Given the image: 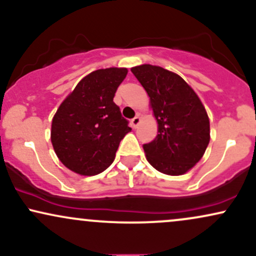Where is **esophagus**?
<instances>
[{
    "label": "esophagus",
    "mask_w": 256,
    "mask_h": 256,
    "mask_svg": "<svg viewBox=\"0 0 256 256\" xmlns=\"http://www.w3.org/2000/svg\"><path fill=\"white\" fill-rule=\"evenodd\" d=\"M140 116H134V119L131 120V125H132V128H136L137 126H138V124H140Z\"/></svg>",
    "instance_id": "esophagus-1"
}]
</instances>
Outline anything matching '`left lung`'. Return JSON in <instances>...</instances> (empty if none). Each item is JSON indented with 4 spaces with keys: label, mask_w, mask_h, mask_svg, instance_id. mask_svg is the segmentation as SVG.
Segmentation results:
<instances>
[{
    "label": "left lung",
    "mask_w": 256,
    "mask_h": 256,
    "mask_svg": "<svg viewBox=\"0 0 256 256\" xmlns=\"http://www.w3.org/2000/svg\"><path fill=\"white\" fill-rule=\"evenodd\" d=\"M150 98L158 136L143 144L146 160L158 172L180 176L204 156L210 143V119L204 104L186 82L152 64L132 67Z\"/></svg>",
    "instance_id": "1"
}]
</instances>
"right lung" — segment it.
<instances>
[{
	"instance_id": "1",
	"label": "right lung",
	"mask_w": 256,
	"mask_h": 256,
	"mask_svg": "<svg viewBox=\"0 0 256 256\" xmlns=\"http://www.w3.org/2000/svg\"><path fill=\"white\" fill-rule=\"evenodd\" d=\"M126 68L91 72L61 104L52 118V143L67 168L95 176L112 165L120 140L131 128L113 102Z\"/></svg>"
}]
</instances>
